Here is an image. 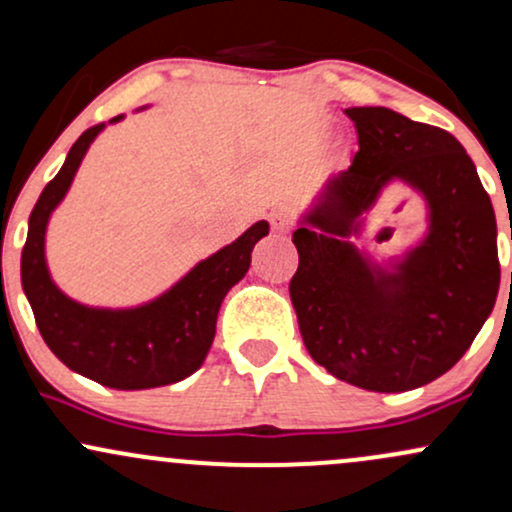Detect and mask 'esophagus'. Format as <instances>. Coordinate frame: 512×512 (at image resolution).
Wrapping results in <instances>:
<instances>
[{
  "mask_svg": "<svg viewBox=\"0 0 512 512\" xmlns=\"http://www.w3.org/2000/svg\"><path fill=\"white\" fill-rule=\"evenodd\" d=\"M269 223H272V228L276 233L291 231V219H289V214H284V211H274V214H269Z\"/></svg>",
  "mask_w": 512,
  "mask_h": 512,
  "instance_id": "34e87169",
  "label": "esophagus"
}]
</instances>
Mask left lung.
<instances>
[{"label": "left lung", "instance_id": "1", "mask_svg": "<svg viewBox=\"0 0 512 512\" xmlns=\"http://www.w3.org/2000/svg\"><path fill=\"white\" fill-rule=\"evenodd\" d=\"M358 134L351 166L298 216L289 293L308 354L370 392L428 385L474 342L501 284L496 214L464 146L390 108H346ZM392 181L427 207V231L395 263L357 248Z\"/></svg>", "mask_w": 512, "mask_h": 512}]
</instances>
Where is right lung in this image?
I'll return each instance as SVG.
<instances>
[{
  "instance_id": "add662e5",
  "label": "right lung",
  "mask_w": 512,
  "mask_h": 512,
  "mask_svg": "<svg viewBox=\"0 0 512 512\" xmlns=\"http://www.w3.org/2000/svg\"><path fill=\"white\" fill-rule=\"evenodd\" d=\"M146 108L142 105L137 113ZM122 117H113L108 125ZM108 125L86 129L69 149L60 173L40 192L21 252V286L45 344L64 366L113 390H149L180 383L202 366L214 342L223 298L248 274L252 248L267 236L269 223H252L243 236L199 260L151 301L129 308L74 301L50 274L48 223L67 197L86 151Z\"/></svg>"
}]
</instances>
